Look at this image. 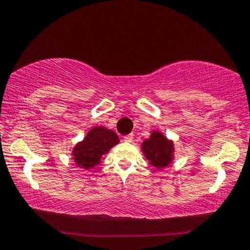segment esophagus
<instances>
[{
  "label": "esophagus",
  "instance_id": "obj_1",
  "mask_svg": "<svg viewBox=\"0 0 250 250\" xmlns=\"http://www.w3.org/2000/svg\"><path fill=\"white\" fill-rule=\"evenodd\" d=\"M123 140H125V142H128V143H130V142H132V140H134V135L130 134V135H127L123 137Z\"/></svg>",
  "mask_w": 250,
  "mask_h": 250
}]
</instances>
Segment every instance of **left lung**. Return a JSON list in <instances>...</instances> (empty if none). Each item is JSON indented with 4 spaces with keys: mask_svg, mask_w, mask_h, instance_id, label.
Wrapping results in <instances>:
<instances>
[{
    "mask_svg": "<svg viewBox=\"0 0 250 250\" xmlns=\"http://www.w3.org/2000/svg\"><path fill=\"white\" fill-rule=\"evenodd\" d=\"M142 152L151 166L163 169L174 159V143L163 132L152 130L150 137L142 143Z\"/></svg>",
    "mask_w": 250,
    "mask_h": 250,
    "instance_id": "8db88e82",
    "label": "left lung"
}]
</instances>
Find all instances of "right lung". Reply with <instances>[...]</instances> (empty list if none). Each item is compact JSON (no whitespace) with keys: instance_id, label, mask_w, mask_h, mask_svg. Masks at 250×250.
<instances>
[{"instance_id":"obj_1","label":"right lung","mask_w":250,"mask_h":250,"mask_svg":"<svg viewBox=\"0 0 250 250\" xmlns=\"http://www.w3.org/2000/svg\"><path fill=\"white\" fill-rule=\"evenodd\" d=\"M120 142L114 131L103 125L91 128L83 141L72 148L71 159L81 168L91 169L102 163V157L107 154Z\"/></svg>"}]
</instances>
